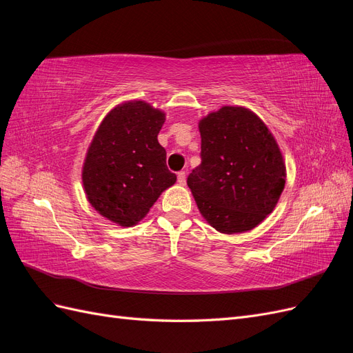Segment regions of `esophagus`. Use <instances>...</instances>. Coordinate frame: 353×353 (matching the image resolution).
I'll return each mask as SVG.
<instances>
[{
  "label": "esophagus",
  "mask_w": 353,
  "mask_h": 353,
  "mask_svg": "<svg viewBox=\"0 0 353 353\" xmlns=\"http://www.w3.org/2000/svg\"><path fill=\"white\" fill-rule=\"evenodd\" d=\"M176 176H178L179 185H184V184H185V172H183V170H181V172L176 174Z\"/></svg>",
  "instance_id": "1"
}]
</instances>
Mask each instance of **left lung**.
<instances>
[{"mask_svg": "<svg viewBox=\"0 0 353 353\" xmlns=\"http://www.w3.org/2000/svg\"><path fill=\"white\" fill-rule=\"evenodd\" d=\"M201 163L187 178L200 215L222 234L256 228L272 213L285 185L275 137L244 105H222L199 121Z\"/></svg>", "mask_w": 353, "mask_h": 353, "instance_id": "8db88e82", "label": "left lung"}]
</instances>
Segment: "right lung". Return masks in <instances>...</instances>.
<instances>
[{
    "label": "right lung",
    "instance_id": "obj_1",
    "mask_svg": "<svg viewBox=\"0 0 353 353\" xmlns=\"http://www.w3.org/2000/svg\"><path fill=\"white\" fill-rule=\"evenodd\" d=\"M166 114L143 100L123 101L104 116L82 165L90 205L119 227L147 216L165 190L176 183L157 135Z\"/></svg>",
    "mask_w": 353,
    "mask_h": 353
}]
</instances>
